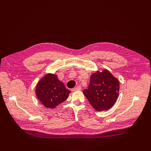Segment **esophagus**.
Segmentation results:
<instances>
[{"label": "esophagus", "mask_w": 151, "mask_h": 151, "mask_svg": "<svg viewBox=\"0 0 151 151\" xmlns=\"http://www.w3.org/2000/svg\"><path fill=\"white\" fill-rule=\"evenodd\" d=\"M81 86H76V87L73 88V89H72V91H78V90H81Z\"/></svg>", "instance_id": "obj_1"}]
</instances>
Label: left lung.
Instances as JSON below:
<instances>
[{
  "label": "left lung",
  "instance_id": "obj_1",
  "mask_svg": "<svg viewBox=\"0 0 151 151\" xmlns=\"http://www.w3.org/2000/svg\"><path fill=\"white\" fill-rule=\"evenodd\" d=\"M119 82L107 69L92 74L88 89L83 93L95 110L101 111L111 108L119 96Z\"/></svg>",
  "mask_w": 151,
  "mask_h": 151
}]
</instances>
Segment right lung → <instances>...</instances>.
<instances>
[{
	"mask_svg": "<svg viewBox=\"0 0 151 151\" xmlns=\"http://www.w3.org/2000/svg\"><path fill=\"white\" fill-rule=\"evenodd\" d=\"M70 93L55 74H47L37 83L36 88L37 99L44 106L51 109L65 101Z\"/></svg>",
	"mask_w": 151,
	"mask_h": 151,
	"instance_id": "1",
	"label": "right lung"
}]
</instances>
